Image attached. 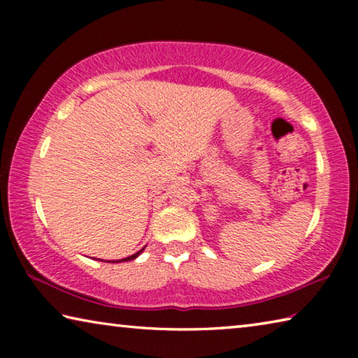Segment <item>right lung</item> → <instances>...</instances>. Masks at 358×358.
Listing matches in <instances>:
<instances>
[{
	"label": "right lung",
	"mask_w": 358,
	"mask_h": 358,
	"mask_svg": "<svg viewBox=\"0 0 358 358\" xmlns=\"http://www.w3.org/2000/svg\"><path fill=\"white\" fill-rule=\"evenodd\" d=\"M143 251V248H142V250L141 251H138V252H136V254H132V256H129V257H126V259H121V260H117V262H128V260H132V259H136L137 256H138V254H141ZM113 262H115V260H113Z\"/></svg>",
	"instance_id": "1"
}]
</instances>
